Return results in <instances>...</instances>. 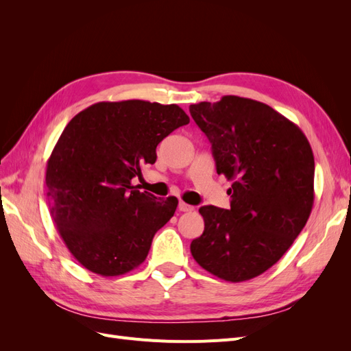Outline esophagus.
<instances>
[{
	"mask_svg": "<svg viewBox=\"0 0 351 351\" xmlns=\"http://www.w3.org/2000/svg\"><path fill=\"white\" fill-rule=\"evenodd\" d=\"M178 210H182V212H190V210H193V206L184 204V202H180V204H178Z\"/></svg>",
	"mask_w": 351,
	"mask_h": 351,
	"instance_id": "1",
	"label": "esophagus"
}]
</instances>
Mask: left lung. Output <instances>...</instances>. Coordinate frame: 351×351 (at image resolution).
<instances>
[{"mask_svg":"<svg viewBox=\"0 0 351 351\" xmlns=\"http://www.w3.org/2000/svg\"><path fill=\"white\" fill-rule=\"evenodd\" d=\"M189 110L212 145L217 173L232 182L230 209H199L205 230L190 252L221 280H252L281 259L309 219L312 147L293 121L249 98L227 95Z\"/></svg>","mask_w":351,"mask_h":351,"instance_id":"1","label":"left lung"}]
</instances>
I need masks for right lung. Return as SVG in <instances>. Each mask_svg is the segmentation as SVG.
Masks as SVG:
<instances>
[{
    "label": "right lung",
    "mask_w": 351,
    "mask_h": 351,
    "mask_svg": "<svg viewBox=\"0 0 351 351\" xmlns=\"http://www.w3.org/2000/svg\"><path fill=\"white\" fill-rule=\"evenodd\" d=\"M189 121L176 104L130 99L93 104L66 125L47 162V196L61 239L84 268L117 277L146 259L178 200L141 192L132 180Z\"/></svg>",
    "instance_id": "1"
}]
</instances>
